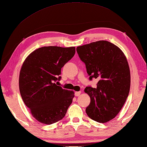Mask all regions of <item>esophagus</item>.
Masks as SVG:
<instances>
[{"label":"esophagus","mask_w":147,"mask_h":147,"mask_svg":"<svg viewBox=\"0 0 147 147\" xmlns=\"http://www.w3.org/2000/svg\"><path fill=\"white\" fill-rule=\"evenodd\" d=\"M81 94V92L80 91H77L74 92V95H75V96H79Z\"/></svg>","instance_id":"1"}]
</instances>
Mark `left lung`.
Here are the masks:
<instances>
[{"instance_id":"obj_1","label":"left lung","mask_w":147,"mask_h":147,"mask_svg":"<svg viewBox=\"0 0 147 147\" xmlns=\"http://www.w3.org/2000/svg\"><path fill=\"white\" fill-rule=\"evenodd\" d=\"M76 51L85 64L90 80L99 79L96 88L85 89L90 98L86 113L97 122L110 121L119 113L129 96L130 73L127 58L118 47L105 40L78 46Z\"/></svg>"}]
</instances>
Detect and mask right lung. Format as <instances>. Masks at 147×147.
<instances>
[{"label": "right lung", "instance_id": "add662e5", "mask_svg": "<svg viewBox=\"0 0 147 147\" xmlns=\"http://www.w3.org/2000/svg\"><path fill=\"white\" fill-rule=\"evenodd\" d=\"M74 54V47H42L32 52L24 62L19 76L20 95L39 122L50 125L60 121L73 101V90L55 83L62 78L61 69Z\"/></svg>", "mask_w": 147, "mask_h": 147}]
</instances>
